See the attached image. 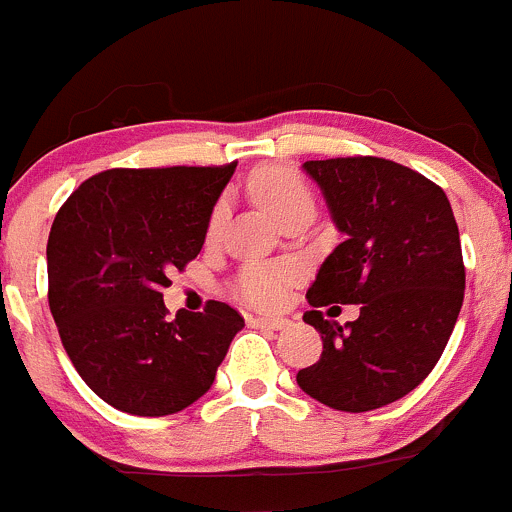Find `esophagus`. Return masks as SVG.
<instances>
[{
	"mask_svg": "<svg viewBox=\"0 0 512 512\" xmlns=\"http://www.w3.org/2000/svg\"><path fill=\"white\" fill-rule=\"evenodd\" d=\"M249 323L254 325V328H266V330H286L288 320L286 318H249Z\"/></svg>",
	"mask_w": 512,
	"mask_h": 512,
	"instance_id": "esophagus-1",
	"label": "esophagus"
}]
</instances>
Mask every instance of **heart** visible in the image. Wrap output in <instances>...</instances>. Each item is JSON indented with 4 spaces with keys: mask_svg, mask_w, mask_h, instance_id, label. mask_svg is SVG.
<instances>
[{
    "mask_svg": "<svg viewBox=\"0 0 512 512\" xmlns=\"http://www.w3.org/2000/svg\"><path fill=\"white\" fill-rule=\"evenodd\" d=\"M249 192L258 204L276 214L278 219L286 217L300 204H310V194L305 189L303 179L291 167H261L249 179ZM226 221V204L219 202L209 219V234H219ZM293 276L291 266L283 263H261V266L244 268L236 283V293L256 308H276L283 303L286 286Z\"/></svg>",
    "mask_w": 512,
    "mask_h": 512,
    "instance_id": "b5f03b06",
    "label": "heart"
}]
</instances>
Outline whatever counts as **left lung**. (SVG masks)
Masks as SVG:
<instances>
[{"label":"left lung","instance_id":"8db88e82","mask_svg":"<svg viewBox=\"0 0 512 512\" xmlns=\"http://www.w3.org/2000/svg\"><path fill=\"white\" fill-rule=\"evenodd\" d=\"M342 241L320 263L303 315L323 355L298 387L325 407L372 412L407 397L434 370L463 303L461 239L444 189L382 157L310 160ZM361 303L340 326L319 308Z\"/></svg>","mask_w":512,"mask_h":512}]
</instances>
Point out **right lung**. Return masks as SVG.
I'll use <instances>...</instances> for the list:
<instances>
[{
	"mask_svg": "<svg viewBox=\"0 0 512 512\" xmlns=\"http://www.w3.org/2000/svg\"><path fill=\"white\" fill-rule=\"evenodd\" d=\"M226 167L108 170L56 214L46 246L49 305L83 382L135 416L182 412L209 392L244 318L212 300L167 320L162 291L202 251Z\"/></svg>",
	"mask_w": 512,
	"mask_h": 512,
	"instance_id": "obj_1",
	"label": "right lung"
}]
</instances>
